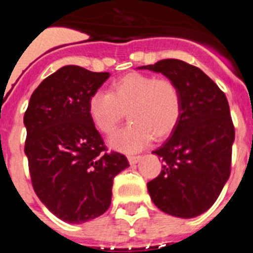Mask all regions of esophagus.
Returning <instances> with one entry per match:
<instances>
[{"label":"esophagus","mask_w":253,"mask_h":253,"mask_svg":"<svg viewBox=\"0 0 253 253\" xmlns=\"http://www.w3.org/2000/svg\"><path fill=\"white\" fill-rule=\"evenodd\" d=\"M140 160V156H128V161L130 165H135Z\"/></svg>","instance_id":"1"}]
</instances>
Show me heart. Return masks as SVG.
<instances>
[{
  "mask_svg": "<svg viewBox=\"0 0 253 253\" xmlns=\"http://www.w3.org/2000/svg\"><path fill=\"white\" fill-rule=\"evenodd\" d=\"M87 110L96 128L107 137L118 129L126 113L131 123L111 139V146L135 152L153 138L162 140L175 130L182 100L178 87L169 78L129 72L114 80L109 92H93Z\"/></svg>",
  "mask_w": 253,
  "mask_h": 253,
  "instance_id": "b5f03b06",
  "label": "heart"
}]
</instances>
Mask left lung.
Instances as JSON below:
<instances>
[{"mask_svg": "<svg viewBox=\"0 0 253 253\" xmlns=\"http://www.w3.org/2000/svg\"><path fill=\"white\" fill-rule=\"evenodd\" d=\"M139 69L166 76L182 100L177 126L153 151L165 165L147 184L152 202L169 215H200L215 203L231 175L234 125L227 97L202 69L182 60L163 59Z\"/></svg>", "mask_w": 253, "mask_h": 253, "instance_id": "1", "label": "left lung"}]
</instances>
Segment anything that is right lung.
Masks as SVG:
<instances>
[{
  "instance_id": "obj_1",
  "label": "right lung",
  "mask_w": 253,
  "mask_h": 253,
  "mask_svg": "<svg viewBox=\"0 0 253 253\" xmlns=\"http://www.w3.org/2000/svg\"><path fill=\"white\" fill-rule=\"evenodd\" d=\"M109 76L62 67L37 87L24 115L31 184L64 222L84 223L104 214L114 177L129 166L124 154L107 152L87 110L90 96Z\"/></svg>"
}]
</instances>
